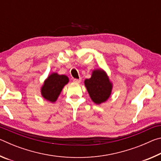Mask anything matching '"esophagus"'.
I'll return each mask as SVG.
<instances>
[{
	"instance_id": "34e87169",
	"label": "esophagus",
	"mask_w": 161,
	"mask_h": 161,
	"mask_svg": "<svg viewBox=\"0 0 161 161\" xmlns=\"http://www.w3.org/2000/svg\"><path fill=\"white\" fill-rule=\"evenodd\" d=\"M73 81H74L75 82H76V83H80V82H81V78H80V79H74Z\"/></svg>"
}]
</instances>
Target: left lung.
Returning a JSON list of instances; mask_svg holds the SVG:
<instances>
[{"label": "left lung", "instance_id": "1", "mask_svg": "<svg viewBox=\"0 0 161 161\" xmlns=\"http://www.w3.org/2000/svg\"><path fill=\"white\" fill-rule=\"evenodd\" d=\"M84 84L91 99L97 104L106 102L109 97L112 84L103 70H94L92 77L86 79Z\"/></svg>", "mask_w": 161, "mask_h": 161}]
</instances>
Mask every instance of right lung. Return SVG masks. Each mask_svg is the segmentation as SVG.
Here are the masks:
<instances>
[{
    "label": "right lung",
    "instance_id": "add662e5",
    "mask_svg": "<svg viewBox=\"0 0 161 161\" xmlns=\"http://www.w3.org/2000/svg\"><path fill=\"white\" fill-rule=\"evenodd\" d=\"M69 79L65 75L53 73L45 80L42 87V95L45 99L54 102L60 94L62 88L68 83Z\"/></svg>",
    "mask_w": 161,
    "mask_h": 161
}]
</instances>
